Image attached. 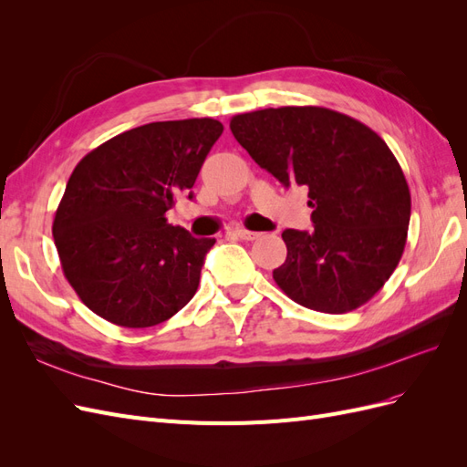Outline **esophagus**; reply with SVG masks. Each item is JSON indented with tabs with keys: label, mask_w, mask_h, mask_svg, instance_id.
Masks as SVG:
<instances>
[{
	"label": "esophagus",
	"mask_w": 467,
	"mask_h": 467,
	"mask_svg": "<svg viewBox=\"0 0 467 467\" xmlns=\"http://www.w3.org/2000/svg\"><path fill=\"white\" fill-rule=\"evenodd\" d=\"M234 234L239 237V239H245V242H253V239H257L261 234L259 232H249L245 228H235Z\"/></svg>",
	"instance_id": "obj_1"
}]
</instances>
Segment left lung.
<instances>
[{
	"label": "left lung",
	"instance_id": "1",
	"mask_svg": "<svg viewBox=\"0 0 467 467\" xmlns=\"http://www.w3.org/2000/svg\"><path fill=\"white\" fill-rule=\"evenodd\" d=\"M230 129L282 185L309 189L314 232H282L288 255L273 271L282 292L323 314L368 302L398 266L411 218V194L388 144L323 107L253 110Z\"/></svg>",
	"mask_w": 467,
	"mask_h": 467
}]
</instances>
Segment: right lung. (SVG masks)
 <instances>
[{"label": "right lung", "instance_id": "right-lung-1", "mask_svg": "<svg viewBox=\"0 0 467 467\" xmlns=\"http://www.w3.org/2000/svg\"><path fill=\"white\" fill-rule=\"evenodd\" d=\"M223 132L214 119L150 122L83 158L56 210L64 275L93 314L129 329L173 317L194 296L216 239L192 237L165 212L192 185Z\"/></svg>", "mask_w": 467, "mask_h": 467}]
</instances>
